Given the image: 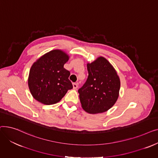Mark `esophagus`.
I'll return each instance as SVG.
<instances>
[{
	"label": "esophagus",
	"mask_w": 158,
	"mask_h": 158,
	"mask_svg": "<svg viewBox=\"0 0 158 158\" xmlns=\"http://www.w3.org/2000/svg\"><path fill=\"white\" fill-rule=\"evenodd\" d=\"M73 89H77L78 88V85L77 83H73Z\"/></svg>",
	"instance_id": "esophagus-1"
}]
</instances>
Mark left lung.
<instances>
[{
  "label": "left lung",
  "instance_id": "obj_1",
  "mask_svg": "<svg viewBox=\"0 0 158 158\" xmlns=\"http://www.w3.org/2000/svg\"><path fill=\"white\" fill-rule=\"evenodd\" d=\"M88 77L79 90L81 107L90 114L109 110L119 96L120 81L113 65L102 56L87 63Z\"/></svg>",
  "mask_w": 158,
  "mask_h": 158
}]
</instances>
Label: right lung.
<instances>
[{"label": "right lung", "instance_id": "right-lung-1", "mask_svg": "<svg viewBox=\"0 0 158 158\" xmlns=\"http://www.w3.org/2000/svg\"><path fill=\"white\" fill-rule=\"evenodd\" d=\"M70 56L62 50L50 51L32 64L28 86L35 99L45 105L60 102L69 89L73 88L69 79L70 73L64 68Z\"/></svg>", "mask_w": 158, "mask_h": 158}]
</instances>
